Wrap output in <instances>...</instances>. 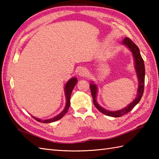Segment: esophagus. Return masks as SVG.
I'll use <instances>...</instances> for the list:
<instances>
[{"label": "esophagus", "instance_id": "esophagus-1", "mask_svg": "<svg viewBox=\"0 0 159 159\" xmlns=\"http://www.w3.org/2000/svg\"><path fill=\"white\" fill-rule=\"evenodd\" d=\"M79 76H83V77L85 76L87 74V69L85 68V67H81V68L79 70Z\"/></svg>", "mask_w": 159, "mask_h": 159}]
</instances>
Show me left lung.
I'll return each instance as SVG.
<instances>
[{
  "mask_svg": "<svg viewBox=\"0 0 159 159\" xmlns=\"http://www.w3.org/2000/svg\"><path fill=\"white\" fill-rule=\"evenodd\" d=\"M122 43L124 45H126L128 48H129L131 52H133V55L134 59V66H135V69L137 72V75L138 78V80H139V87H138V93L136 97V98L133 100V102H131L130 104H128L127 107H126L124 109L119 110L117 111H107L106 109H103L102 107L99 106V104L96 102V94H97V87L92 83L90 85V89H91V93H92L93 104L97 108L98 110L100 111L101 113L106 115L108 116L114 117H119L124 116V115L128 113V112L133 109L134 106L139 102L141 100V98L144 92V82H145V66L144 62L141 56L139 49L138 48L137 46L134 43L132 40L128 38H125L123 40Z\"/></svg>",
  "mask_w": 159,
  "mask_h": 159,
  "instance_id": "left-lung-1",
  "label": "left lung"
}]
</instances>
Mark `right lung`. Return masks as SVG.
Segmentation results:
<instances>
[{"label":"right lung","instance_id":"1","mask_svg":"<svg viewBox=\"0 0 159 159\" xmlns=\"http://www.w3.org/2000/svg\"><path fill=\"white\" fill-rule=\"evenodd\" d=\"M77 83V79L76 78H72L68 82L66 83V85L65 86V92H66V106L65 107V109L58 116L55 117L54 118H52V119H49V120H42L40 119H38V118H36L35 117H33L35 120H37L39 122H42V123H50V122H53V121H55L60 120L61 118H62L63 117L64 115H65L67 110H68L70 105V96H71V93H72V90L74 89V86L76 85V84Z\"/></svg>","mask_w":159,"mask_h":159}]
</instances>
